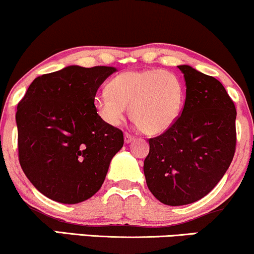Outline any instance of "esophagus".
I'll return each instance as SVG.
<instances>
[{
    "mask_svg": "<svg viewBox=\"0 0 254 254\" xmlns=\"http://www.w3.org/2000/svg\"><path fill=\"white\" fill-rule=\"evenodd\" d=\"M133 139H134L133 134H131V133H129V132H125V133H124V142L127 143V144L131 143Z\"/></svg>",
    "mask_w": 254,
    "mask_h": 254,
    "instance_id": "1",
    "label": "esophagus"
}]
</instances>
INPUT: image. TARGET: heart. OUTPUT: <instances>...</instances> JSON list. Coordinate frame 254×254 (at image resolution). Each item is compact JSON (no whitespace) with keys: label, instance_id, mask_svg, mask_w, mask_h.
<instances>
[{"label":"heart","instance_id":"b5f03b06","mask_svg":"<svg viewBox=\"0 0 254 254\" xmlns=\"http://www.w3.org/2000/svg\"><path fill=\"white\" fill-rule=\"evenodd\" d=\"M184 104V88L175 73L160 69L131 70L115 76L108 92L97 94L94 108L102 121L116 127L127 108L138 129L146 133L168 130Z\"/></svg>","mask_w":254,"mask_h":254}]
</instances>
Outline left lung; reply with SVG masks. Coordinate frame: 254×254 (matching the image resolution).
<instances>
[{"mask_svg": "<svg viewBox=\"0 0 254 254\" xmlns=\"http://www.w3.org/2000/svg\"><path fill=\"white\" fill-rule=\"evenodd\" d=\"M184 73L182 115L165 132L150 138L144 175L149 190L163 204L194 203L216 186L236 152L237 111L223 84L190 65Z\"/></svg>", "mask_w": 254, "mask_h": 254, "instance_id": "1", "label": "left lung"}]
</instances>
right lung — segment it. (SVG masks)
Here are the masks:
<instances>
[{"label":"right lung","instance_id":"obj_1","mask_svg":"<svg viewBox=\"0 0 254 254\" xmlns=\"http://www.w3.org/2000/svg\"><path fill=\"white\" fill-rule=\"evenodd\" d=\"M112 66H66L29 85L17 105L18 159L35 188L63 204L92 197L124 144L122 130L94 108L99 85Z\"/></svg>","mask_w":254,"mask_h":254}]
</instances>
